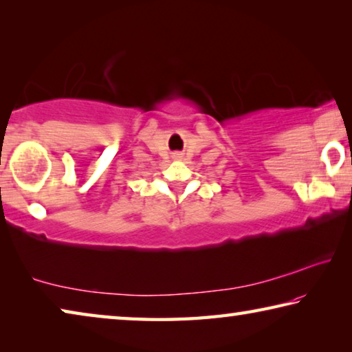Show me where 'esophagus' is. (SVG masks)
<instances>
[{"label": "esophagus", "instance_id": "34e87169", "mask_svg": "<svg viewBox=\"0 0 352 352\" xmlns=\"http://www.w3.org/2000/svg\"><path fill=\"white\" fill-rule=\"evenodd\" d=\"M175 157H177V155H175Z\"/></svg>", "mask_w": 352, "mask_h": 352}]
</instances>
